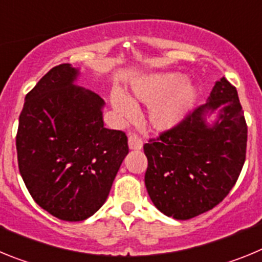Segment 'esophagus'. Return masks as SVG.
<instances>
[{
    "label": "esophagus",
    "mask_w": 262,
    "mask_h": 262,
    "mask_svg": "<svg viewBox=\"0 0 262 262\" xmlns=\"http://www.w3.org/2000/svg\"><path fill=\"white\" fill-rule=\"evenodd\" d=\"M128 147L133 151H139V149L143 148V140L138 135H135V134H131L128 136Z\"/></svg>",
    "instance_id": "1"
}]
</instances>
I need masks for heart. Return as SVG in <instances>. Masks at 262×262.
Wrapping results in <instances>:
<instances>
[{
    "instance_id": "obj_1",
    "label": "heart",
    "mask_w": 262,
    "mask_h": 262,
    "mask_svg": "<svg viewBox=\"0 0 262 262\" xmlns=\"http://www.w3.org/2000/svg\"><path fill=\"white\" fill-rule=\"evenodd\" d=\"M133 98L122 92H113L110 102L119 117L129 119L136 113V102L149 105L148 120L156 131H166L178 124L193 108L196 93L186 77L180 73H160L136 81Z\"/></svg>"
}]
</instances>
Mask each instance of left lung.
<instances>
[{
	"instance_id": "obj_1",
	"label": "left lung",
	"mask_w": 262,
	"mask_h": 262,
	"mask_svg": "<svg viewBox=\"0 0 262 262\" xmlns=\"http://www.w3.org/2000/svg\"><path fill=\"white\" fill-rule=\"evenodd\" d=\"M247 133L237 90L222 77L205 105L144 144V182L157 210L187 221L221 203L244 165Z\"/></svg>"
}]
</instances>
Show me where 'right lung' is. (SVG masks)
I'll use <instances>...</instances> for the list:
<instances>
[{
	"label": "right lung",
	"mask_w": 262,
	"mask_h": 262,
	"mask_svg": "<svg viewBox=\"0 0 262 262\" xmlns=\"http://www.w3.org/2000/svg\"><path fill=\"white\" fill-rule=\"evenodd\" d=\"M80 69L53 67L25 98L17 133L20 176L41 209L85 221L106 202L127 136L103 127V101L75 84Z\"/></svg>",
	"instance_id": "add662e5"
}]
</instances>
